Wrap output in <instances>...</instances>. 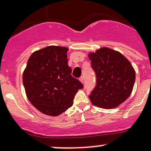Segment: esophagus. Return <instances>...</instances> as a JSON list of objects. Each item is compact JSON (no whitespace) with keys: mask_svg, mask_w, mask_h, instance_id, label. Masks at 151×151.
I'll return each mask as SVG.
<instances>
[{"mask_svg":"<svg viewBox=\"0 0 151 151\" xmlns=\"http://www.w3.org/2000/svg\"><path fill=\"white\" fill-rule=\"evenodd\" d=\"M79 81H80L81 83H84V77H81L80 78H79Z\"/></svg>","mask_w":151,"mask_h":151,"instance_id":"esophagus-1","label":"esophagus"}]
</instances>
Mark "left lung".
I'll return each instance as SVG.
<instances>
[{
	"instance_id": "obj_1",
	"label": "left lung",
	"mask_w": 151,
	"mask_h": 151,
	"mask_svg": "<svg viewBox=\"0 0 151 151\" xmlns=\"http://www.w3.org/2000/svg\"><path fill=\"white\" fill-rule=\"evenodd\" d=\"M88 57L96 77L90 101L100 108H116L132 92L136 79L134 68L122 54L108 47H101Z\"/></svg>"
}]
</instances>
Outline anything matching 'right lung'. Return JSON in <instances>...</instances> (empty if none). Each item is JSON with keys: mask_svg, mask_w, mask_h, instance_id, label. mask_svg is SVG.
<instances>
[{"mask_svg": "<svg viewBox=\"0 0 151 151\" xmlns=\"http://www.w3.org/2000/svg\"><path fill=\"white\" fill-rule=\"evenodd\" d=\"M65 47L51 45L34 52L22 74L26 96L41 113L60 115L73 104L83 84L72 76Z\"/></svg>", "mask_w": 151, "mask_h": 151, "instance_id": "obj_1", "label": "right lung"}]
</instances>
